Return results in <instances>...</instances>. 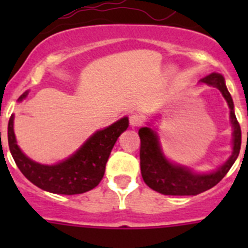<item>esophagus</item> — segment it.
I'll list each match as a JSON object with an SVG mask.
<instances>
[{
    "label": "esophagus",
    "instance_id": "esophagus-1",
    "mask_svg": "<svg viewBox=\"0 0 248 248\" xmlns=\"http://www.w3.org/2000/svg\"><path fill=\"white\" fill-rule=\"evenodd\" d=\"M129 122H130V125L133 128H138L144 123L143 117H140L139 114H131L130 118H129Z\"/></svg>",
    "mask_w": 248,
    "mask_h": 248
}]
</instances>
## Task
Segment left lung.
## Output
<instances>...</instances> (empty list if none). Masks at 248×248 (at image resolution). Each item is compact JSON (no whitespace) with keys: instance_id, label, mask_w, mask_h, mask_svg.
<instances>
[{"instance_id":"left-lung-1","label":"left lung","mask_w":248,"mask_h":248,"mask_svg":"<svg viewBox=\"0 0 248 248\" xmlns=\"http://www.w3.org/2000/svg\"><path fill=\"white\" fill-rule=\"evenodd\" d=\"M201 82L217 88L222 93L230 107L232 128H233V151L230 159L218 170L210 174H195L189 169L169 163L161 153L157 137L150 128H141L140 137V169L144 183L155 191L164 195L189 196L198 195L214 187L229 172L241 149V128L233 111V102L221 74L212 73Z\"/></svg>"}]
</instances>
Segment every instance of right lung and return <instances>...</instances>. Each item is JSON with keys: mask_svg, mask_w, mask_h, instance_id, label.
I'll return each instance as SVG.
<instances>
[{"mask_svg": "<svg viewBox=\"0 0 248 248\" xmlns=\"http://www.w3.org/2000/svg\"><path fill=\"white\" fill-rule=\"evenodd\" d=\"M26 95L27 92L22 94L18 100H22ZM128 125V118L118 120L108 128L97 131L69 159L57 165L48 166L34 163L19 150L13 133V115H11L8 122V146L22 174L39 189L53 194H83L94 189L102 181L111 149Z\"/></svg>", "mask_w": 248, "mask_h": 248, "instance_id": "obj_1", "label": "right lung"}]
</instances>
